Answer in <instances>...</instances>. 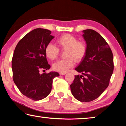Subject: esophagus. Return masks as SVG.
<instances>
[{"instance_id": "esophagus-1", "label": "esophagus", "mask_w": 126, "mask_h": 126, "mask_svg": "<svg viewBox=\"0 0 126 126\" xmlns=\"http://www.w3.org/2000/svg\"><path fill=\"white\" fill-rule=\"evenodd\" d=\"M65 74H66V73H65V72H61V73H59V74H60V75H62V76L65 75Z\"/></svg>"}]
</instances>
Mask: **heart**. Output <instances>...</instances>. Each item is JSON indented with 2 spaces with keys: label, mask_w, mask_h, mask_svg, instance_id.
Here are the masks:
<instances>
[{
  "label": "heart",
  "mask_w": 126,
  "mask_h": 126,
  "mask_svg": "<svg viewBox=\"0 0 126 126\" xmlns=\"http://www.w3.org/2000/svg\"><path fill=\"white\" fill-rule=\"evenodd\" d=\"M58 47L61 50H66L65 59L56 62L53 64L54 71L65 72L73 67L74 61L76 62L82 61L85 57L87 51L86 43L83 40H78L77 38L69 34H64L56 40ZM59 49L52 43H49L45 48L46 57L50 60H54L58 57Z\"/></svg>",
  "instance_id": "heart-1"
}]
</instances>
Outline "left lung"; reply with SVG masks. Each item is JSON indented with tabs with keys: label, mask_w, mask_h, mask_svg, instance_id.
I'll return each mask as SVG.
<instances>
[{
	"label": "left lung",
	"mask_w": 126,
	"mask_h": 126,
	"mask_svg": "<svg viewBox=\"0 0 126 126\" xmlns=\"http://www.w3.org/2000/svg\"><path fill=\"white\" fill-rule=\"evenodd\" d=\"M87 51L76 71L82 75L75 76L71 84L72 94L80 102L97 98L110 83L114 69L113 53L102 35L92 29L83 31Z\"/></svg>",
	"instance_id": "obj_1"
}]
</instances>
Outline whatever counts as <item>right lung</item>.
<instances>
[{"label":"right lung","mask_w":126,"mask_h":126,"mask_svg":"<svg viewBox=\"0 0 126 126\" xmlns=\"http://www.w3.org/2000/svg\"><path fill=\"white\" fill-rule=\"evenodd\" d=\"M49 30L37 28L27 34L17 44L12 61L13 80L23 95L39 101L48 96L52 88L53 80L58 73L40 74V69L48 70L45 54L46 46L54 37Z\"/></svg>","instance_id":"add662e5"}]
</instances>
